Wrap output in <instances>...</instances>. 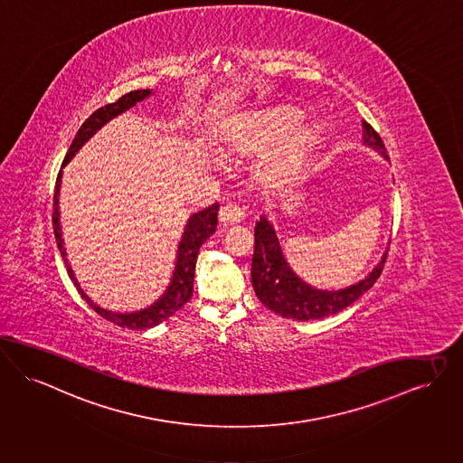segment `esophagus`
<instances>
[{"label": "esophagus", "mask_w": 463, "mask_h": 463, "mask_svg": "<svg viewBox=\"0 0 463 463\" xmlns=\"http://www.w3.org/2000/svg\"><path fill=\"white\" fill-rule=\"evenodd\" d=\"M218 220L223 227H231V225H236L243 220V210L240 206H236L234 203H227L220 208L218 212Z\"/></svg>", "instance_id": "34e87169"}]
</instances>
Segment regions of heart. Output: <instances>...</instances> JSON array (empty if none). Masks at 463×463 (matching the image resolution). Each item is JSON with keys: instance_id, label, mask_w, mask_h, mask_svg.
<instances>
[{"instance_id": "1", "label": "heart", "mask_w": 463, "mask_h": 463, "mask_svg": "<svg viewBox=\"0 0 463 463\" xmlns=\"http://www.w3.org/2000/svg\"><path fill=\"white\" fill-rule=\"evenodd\" d=\"M302 115L287 109L279 113H269L264 117H253L243 128H240L229 145L240 152H259L268 150L289 137L283 146L272 150L271 154L259 164L257 175L266 185H279L294 178L306 161L307 152L317 141V129L311 126L300 128Z\"/></svg>"}]
</instances>
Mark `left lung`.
I'll return each mask as SVG.
<instances>
[{
    "mask_svg": "<svg viewBox=\"0 0 463 463\" xmlns=\"http://www.w3.org/2000/svg\"><path fill=\"white\" fill-rule=\"evenodd\" d=\"M364 145L378 150L384 159L386 148L380 135L371 124L362 122ZM386 253L380 264L369 272L364 279L352 287L341 290H318L306 281H302L296 272L290 269L283 257L278 236L271 222L266 217L255 223V250L251 259V285L260 302L283 318L292 320H320L328 315H335L348 307L352 302L364 296L380 278Z\"/></svg>",
    "mask_w": 463,
    "mask_h": 463,
    "instance_id": "left-lung-1",
    "label": "left lung"
}]
</instances>
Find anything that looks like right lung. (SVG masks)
Instances as JSON below:
<instances>
[{
	"label": "right lung",
	"mask_w": 463,
	"mask_h": 463,
	"mask_svg": "<svg viewBox=\"0 0 463 463\" xmlns=\"http://www.w3.org/2000/svg\"><path fill=\"white\" fill-rule=\"evenodd\" d=\"M152 94L150 89H139V90H131L128 94H124L122 98H118L115 103L105 105L101 109H96L85 122L82 128L79 129L77 137H73L70 150L62 161V167L70 163L75 154L82 148L83 145L94 137L109 120L115 118L117 115L124 113L126 109H133L137 103L143 101L145 98H148ZM62 167L57 175L55 180L54 192V213H52V222H54L55 243L61 251V257L66 264V271L68 276L71 278V281L75 283L79 294L82 296V299L87 300V304L105 320H109L115 326H124V328H133V330H143V328H150V326H159L164 320H167L171 315H175L185 302H189L192 298V290H194V272H195V262H197V253L201 245L217 231L218 223V203L194 213L184 231V236L180 240L178 251H176V266L171 276V283L165 288L163 296L156 300L152 306L139 309L135 313H113L105 307H99L98 304H94L83 294L80 285L77 283V278L73 274V269L68 264L66 259V251H64V241H62V232H61V223H59V189H61V176H62Z\"/></svg>",
	"instance_id": "obj_1"
}]
</instances>
